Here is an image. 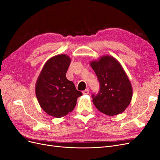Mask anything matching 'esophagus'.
Segmentation results:
<instances>
[{"label":"esophagus","instance_id":"1","mask_svg":"<svg viewBox=\"0 0 160 160\" xmlns=\"http://www.w3.org/2000/svg\"><path fill=\"white\" fill-rule=\"evenodd\" d=\"M89 89H85V90L82 91V93H83V95H87V94L89 93Z\"/></svg>","mask_w":160,"mask_h":160}]
</instances>
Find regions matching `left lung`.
Instances as JSON below:
<instances>
[{"instance_id":"8db88e82","label":"left lung","mask_w":160,"mask_h":160,"mask_svg":"<svg viewBox=\"0 0 160 160\" xmlns=\"http://www.w3.org/2000/svg\"><path fill=\"white\" fill-rule=\"evenodd\" d=\"M100 83L93 103L101 113L109 116L122 113L132 101L133 89L120 62L111 55H103L90 62Z\"/></svg>"}]
</instances>
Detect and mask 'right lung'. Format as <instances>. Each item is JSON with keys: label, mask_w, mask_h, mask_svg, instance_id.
<instances>
[{"label": "right lung", "mask_w": 160, "mask_h": 160, "mask_svg": "<svg viewBox=\"0 0 160 160\" xmlns=\"http://www.w3.org/2000/svg\"><path fill=\"white\" fill-rule=\"evenodd\" d=\"M65 54L57 55L48 60L38 75L35 93L41 108L52 117L60 118L71 112L82 93L66 78L71 63Z\"/></svg>", "instance_id": "obj_1"}]
</instances>
